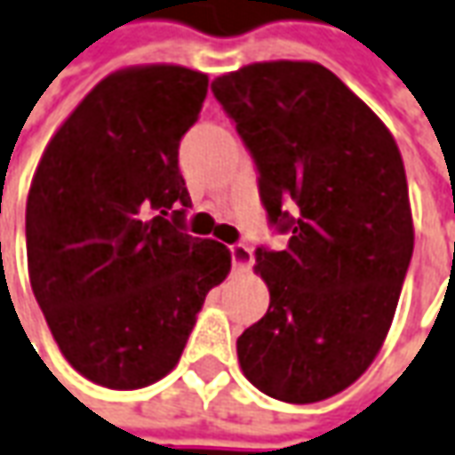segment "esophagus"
Instances as JSON below:
<instances>
[{
    "label": "esophagus",
    "mask_w": 455,
    "mask_h": 455,
    "mask_svg": "<svg viewBox=\"0 0 455 455\" xmlns=\"http://www.w3.org/2000/svg\"><path fill=\"white\" fill-rule=\"evenodd\" d=\"M228 251H231V264H234V268L251 267L253 253L249 246H243V243H231V246H228Z\"/></svg>",
    "instance_id": "esophagus-1"
}]
</instances>
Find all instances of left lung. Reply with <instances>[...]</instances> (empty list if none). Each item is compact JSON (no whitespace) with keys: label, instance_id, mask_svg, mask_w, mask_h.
<instances>
[{"label":"left lung","instance_id":"1","mask_svg":"<svg viewBox=\"0 0 455 455\" xmlns=\"http://www.w3.org/2000/svg\"><path fill=\"white\" fill-rule=\"evenodd\" d=\"M259 174L283 251L256 249L271 304L236 341L267 396L314 403L369 369L413 253L409 184L381 119L314 61H264L212 84Z\"/></svg>","mask_w":455,"mask_h":455}]
</instances>
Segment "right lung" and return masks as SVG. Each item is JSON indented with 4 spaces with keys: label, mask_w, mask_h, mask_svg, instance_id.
I'll use <instances>...</instances> for the list:
<instances>
[{
    "label": "right lung",
    "mask_w": 455,
    "mask_h": 455,
    "mask_svg": "<svg viewBox=\"0 0 455 455\" xmlns=\"http://www.w3.org/2000/svg\"><path fill=\"white\" fill-rule=\"evenodd\" d=\"M209 76L137 67L99 82L44 149L27 199L36 304L64 358L107 388L159 381L181 356L224 243L187 234L179 141Z\"/></svg>",
    "instance_id": "add662e5"
}]
</instances>
